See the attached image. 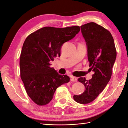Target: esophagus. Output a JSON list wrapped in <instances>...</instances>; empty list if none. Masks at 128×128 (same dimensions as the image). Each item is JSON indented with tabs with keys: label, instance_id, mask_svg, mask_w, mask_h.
<instances>
[{
	"label": "esophagus",
	"instance_id": "34e87169",
	"mask_svg": "<svg viewBox=\"0 0 128 128\" xmlns=\"http://www.w3.org/2000/svg\"><path fill=\"white\" fill-rule=\"evenodd\" d=\"M77 80H78L77 78H76L75 76L71 77V81H72V82H76V81H77Z\"/></svg>",
	"mask_w": 128,
	"mask_h": 128
}]
</instances>
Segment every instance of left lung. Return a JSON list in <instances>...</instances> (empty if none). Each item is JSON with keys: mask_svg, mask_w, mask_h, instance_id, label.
I'll return each mask as SVG.
<instances>
[{"mask_svg": "<svg viewBox=\"0 0 128 128\" xmlns=\"http://www.w3.org/2000/svg\"><path fill=\"white\" fill-rule=\"evenodd\" d=\"M80 28L88 46L89 66L94 74L89 80L78 78L85 86V91L73 98L78 103L88 104L96 98L110 80L116 51L112 34L102 26L92 22Z\"/></svg>", "mask_w": 128, "mask_h": 128, "instance_id": "obj_1", "label": "left lung"}]
</instances>
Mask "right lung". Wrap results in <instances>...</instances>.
I'll use <instances>...</instances> for the list:
<instances>
[{
  "label": "right lung",
  "instance_id": "1",
  "mask_svg": "<svg viewBox=\"0 0 128 128\" xmlns=\"http://www.w3.org/2000/svg\"><path fill=\"white\" fill-rule=\"evenodd\" d=\"M79 26L65 28L44 27L29 34L20 54V76L27 94L38 106H45L52 100L56 88L69 82L67 75L59 74L50 62L60 56L64 43L73 38Z\"/></svg>",
  "mask_w": 128,
  "mask_h": 128
}]
</instances>
